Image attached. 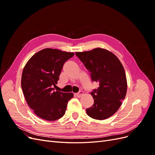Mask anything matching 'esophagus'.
Here are the masks:
<instances>
[{"mask_svg":"<svg viewBox=\"0 0 155 155\" xmlns=\"http://www.w3.org/2000/svg\"><path fill=\"white\" fill-rule=\"evenodd\" d=\"M83 91H79L78 94H76V97H82L83 96Z\"/></svg>","mask_w":155,"mask_h":155,"instance_id":"esophagus-1","label":"esophagus"}]
</instances>
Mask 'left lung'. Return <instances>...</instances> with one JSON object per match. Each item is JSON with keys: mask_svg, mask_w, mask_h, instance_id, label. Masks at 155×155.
Returning <instances> with one entry per match:
<instances>
[{"mask_svg": "<svg viewBox=\"0 0 155 155\" xmlns=\"http://www.w3.org/2000/svg\"><path fill=\"white\" fill-rule=\"evenodd\" d=\"M99 87L91 92L94 104L87 114L96 120H105L118 110L126 95L127 79L123 65L116 56L103 48L76 52Z\"/></svg>", "mask_w": 155, "mask_h": 155, "instance_id": "1", "label": "left lung"}]
</instances>
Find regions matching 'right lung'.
Listing matches in <instances>:
<instances>
[{"mask_svg": "<svg viewBox=\"0 0 155 155\" xmlns=\"http://www.w3.org/2000/svg\"><path fill=\"white\" fill-rule=\"evenodd\" d=\"M74 53L45 48L34 54L26 64L21 87L30 109L39 118L55 121L63 117L73 93L55 91L64 63Z\"/></svg>", "mask_w": 155, "mask_h": 155, "instance_id": "right-lung-1", "label": "right lung"}]
</instances>
